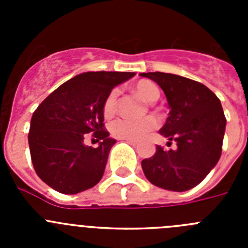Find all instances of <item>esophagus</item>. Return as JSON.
Here are the masks:
<instances>
[{"label":"esophagus","mask_w":248,"mask_h":248,"mask_svg":"<svg viewBox=\"0 0 248 248\" xmlns=\"http://www.w3.org/2000/svg\"><path fill=\"white\" fill-rule=\"evenodd\" d=\"M126 143L130 144V145H133V146H137V143H135V141H133V140H126Z\"/></svg>","instance_id":"34e87169"}]
</instances>
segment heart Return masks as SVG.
<instances>
[{"instance_id": "1", "label": "heart", "mask_w": 248, "mask_h": 248, "mask_svg": "<svg viewBox=\"0 0 248 248\" xmlns=\"http://www.w3.org/2000/svg\"><path fill=\"white\" fill-rule=\"evenodd\" d=\"M134 89L139 95L144 98L146 102H155L159 98L160 91L159 87L154 82L148 79H141L134 85ZM118 94L119 91L117 88L113 89L108 94L103 105V114L105 118H111L118 110ZM159 122L155 117L149 115L143 119L134 120L129 118H120L115 122L111 123L110 133L118 139L123 140H138L143 139L144 137L157 128Z\"/></svg>"}]
</instances>
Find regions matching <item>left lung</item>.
<instances>
[{"mask_svg":"<svg viewBox=\"0 0 248 248\" xmlns=\"http://www.w3.org/2000/svg\"><path fill=\"white\" fill-rule=\"evenodd\" d=\"M160 85L169 103V117L160 134L177 149L156 151L141 161L146 179L170 191H187L207 176L222 153L226 118L220 99L202 83L163 72L140 73ZM168 143V145H169Z\"/></svg>","mask_w":248,"mask_h":248,"instance_id":"1","label":"left lung"}]
</instances>
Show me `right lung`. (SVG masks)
<instances>
[{
  "label": "right lung",
  "instance_id": "obj_1",
  "mask_svg": "<svg viewBox=\"0 0 248 248\" xmlns=\"http://www.w3.org/2000/svg\"><path fill=\"white\" fill-rule=\"evenodd\" d=\"M133 72H85L48 95L31 119L28 144L37 175L61 194H78L97 185L115 140L104 128L103 105L114 85ZM91 134L98 148L84 145Z\"/></svg>",
  "mask_w": 248,
  "mask_h": 248
}]
</instances>
